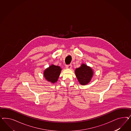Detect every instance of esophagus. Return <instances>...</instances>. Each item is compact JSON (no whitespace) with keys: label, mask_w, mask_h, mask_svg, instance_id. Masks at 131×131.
Segmentation results:
<instances>
[{"label":"esophagus","mask_w":131,"mask_h":131,"mask_svg":"<svg viewBox=\"0 0 131 131\" xmlns=\"http://www.w3.org/2000/svg\"><path fill=\"white\" fill-rule=\"evenodd\" d=\"M71 67H72L71 64H70V65H66V68L67 69H71Z\"/></svg>","instance_id":"34e87169"}]
</instances>
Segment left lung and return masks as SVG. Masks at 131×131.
Returning a JSON list of instances; mask_svg holds the SVG:
<instances>
[{"mask_svg": "<svg viewBox=\"0 0 131 131\" xmlns=\"http://www.w3.org/2000/svg\"><path fill=\"white\" fill-rule=\"evenodd\" d=\"M75 75L80 84L84 85L89 83L94 75V71L91 68L83 63L75 70Z\"/></svg>", "mask_w": 131, "mask_h": 131, "instance_id": "1", "label": "left lung"}]
</instances>
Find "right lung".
I'll use <instances>...</instances> for the list:
<instances>
[{
    "label": "right lung",
    "instance_id": "add662e5",
    "mask_svg": "<svg viewBox=\"0 0 131 131\" xmlns=\"http://www.w3.org/2000/svg\"><path fill=\"white\" fill-rule=\"evenodd\" d=\"M61 70L60 66L52 64L44 71V77L48 82L55 83L58 81Z\"/></svg>",
    "mask_w": 131,
    "mask_h": 131
}]
</instances>
